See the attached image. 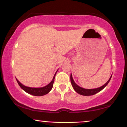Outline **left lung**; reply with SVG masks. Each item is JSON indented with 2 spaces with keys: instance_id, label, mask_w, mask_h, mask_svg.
<instances>
[{
  "instance_id": "obj_1",
  "label": "left lung",
  "mask_w": 127,
  "mask_h": 127,
  "mask_svg": "<svg viewBox=\"0 0 127 127\" xmlns=\"http://www.w3.org/2000/svg\"><path fill=\"white\" fill-rule=\"evenodd\" d=\"M111 78H112V76H110V78H109V79L108 80V81L104 85H103L102 86L98 87V88H97V89H83V88H82L81 87H79V86H78L75 83V82L72 79V75L71 74V76H70L71 82V84H72V86H73V87H74V90L76 92H77L78 94H81V95H85V96L94 95V94H95L96 93H98L99 92H100V91H101L107 85H108V83L110 81V79H111Z\"/></svg>"
}]
</instances>
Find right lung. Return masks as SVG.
<instances>
[{"label":"right lung","instance_id":"add662e5","mask_svg":"<svg viewBox=\"0 0 127 127\" xmlns=\"http://www.w3.org/2000/svg\"><path fill=\"white\" fill-rule=\"evenodd\" d=\"M56 72L55 73L54 76H53L52 81L51 82L49 85L46 86L45 87H41V88H32V87H29L27 86H25L23 85L22 83H21L17 79V81L19 85V86L21 87V89H22L25 92H26L28 93L32 94L33 95L35 96H42L44 95L45 94H48L50 91L51 90V89H52L53 85V82L55 81V75H56Z\"/></svg>","mask_w":127,"mask_h":127}]
</instances>
